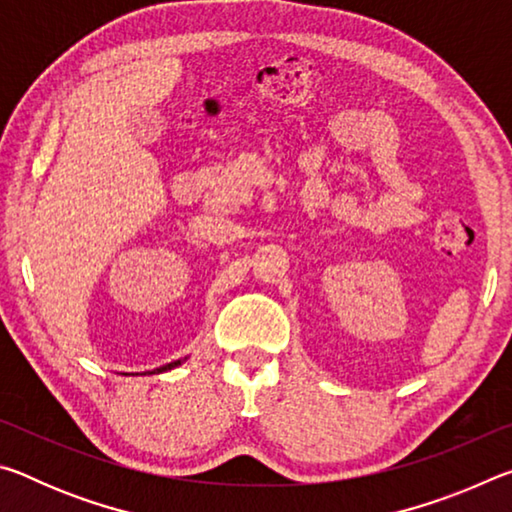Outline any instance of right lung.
Masks as SVG:
<instances>
[{
    "instance_id": "right-lung-1",
    "label": "right lung",
    "mask_w": 512,
    "mask_h": 512,
    "mask_svg": "<svg viewBox=\"0 0 512 512\" xmlns=\"http://www.w3.org/2000/svg\"><path fill=\"white\" fill-rule=\"evenodd\" d=\"M180 363H183V361H171V363H167V366H162V368H155V370H151L149 372V375H155V372H164V370H171V368H176V366H180Z\"/></svg>"
}]
</instances>
